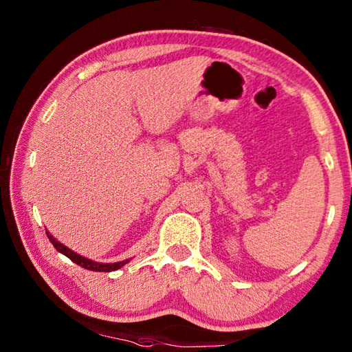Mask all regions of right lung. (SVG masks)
Segmentation results:
<instances>
[{"label":"right lung","mask_w":352,"mask_h":352,"mask_svg":"<svg viewBox=\"0 0 352 352\" xmlns=\"http://www.w3.org/2000/svg\"><path fill=\"white\" fill-rule=\"evenodd\" d=\"M47 236H48V239H50V242L54 245V248L58 251V252H62V254H65L66 257L68 258H71L74 263H77V265H80L81 267H85V269H89V271H96V272H111V271H116V269H119V267H122L125 263H129V260H125V261H118V263H96V261H92V260H89V258H86V257H81V256H78L77 252H74V251H71L69 248H66L65 245H62L60 242H57L54 237H52L50 233H47Z\"/></svg>","instance_id":"add662e5"}]
</instances>
